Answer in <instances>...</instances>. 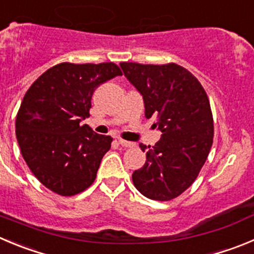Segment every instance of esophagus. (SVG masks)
<instances>
[{"label":"esophagus","mask_w":254,"mask_h":254,"mask_svg":"<svg viewBox=\"0 0 254 254\" xmlns=\"http://www.w3.org/2000/svg\"><path fill=\"white\" fill-rule=\"evenodd\" d=\"M118 143H119L123 148H132V146H134V143H131V141L123 140V139H119V140H118Z\"/></svg>","instance_id":"obj_1"}]
</instances>
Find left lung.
Masks as SVG:
<instances>
[{
  "mask_svg": "<svg viewBox=\"0 0 254 254\" xmlns=\"http://www.w3.org/2000/svg\"><path fill=\"white\" fill-rule=\"evenodd\" d=\"M125 77L143 96L145 118L162 138L146 151L143 168L132 173V183L144 196L170 200L193 184L213 144L209 99L193 73L177 64L143 65L122 63Z\"/></svg>",
  "mask_w": 254,
  "mask_h": 254,
  "instance_id": "left-lung-1",
  "label": "left lung"
}]
</instances>
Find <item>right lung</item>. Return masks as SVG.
I'll return each mask as SVG.
<instances>
[{"label": "right lung", "instance_id": "add662e5", "mask_svg": "<svg viewBox=\"0 0 254 254\" xmlns=\"http://www.w3.org/2000/svg\"><path fill=\"white\" fill-rule=\"evenodd\" d=\"M114 63H63L45 71L23 96L16 116V138L35 177L64 196L81 193L94 183L111 136L89 125L95 89L120 76Z\"/></svg>", "mask_w": 254, "mask_h": 254}]
</instances>
